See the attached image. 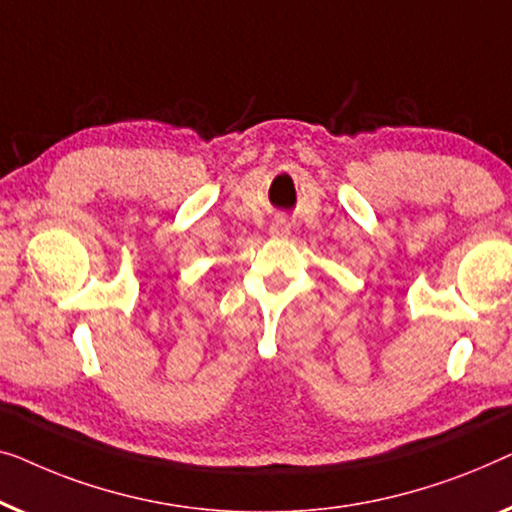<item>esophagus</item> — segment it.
Returning <instances> with one entry per match:
<instances>
[{
  "mask_svg": "<svg viewBox=\"0 0 512 512\" xmlns=\"http://www.w3.org/2000/svg\"><path fill=\"white\" fill-rule=\"evenodd\" d=\"M290 229H292L290 220H287V218H276V220L271 222L269 234L273 236V239H287V236H290Z\"/></svg>",
  "mask_w": 512,
  "mask_h": 512,
  "instance_id": "34e87169",
  "label": "esophagus"
}]
</instances>
